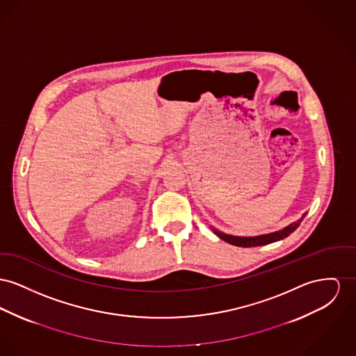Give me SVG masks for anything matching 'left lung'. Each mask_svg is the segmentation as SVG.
Wrapping results in <instances>:
<instances>
[{"label":"left lung","mask_w":356,"mask_h":356,"mask_svg":"<svg viewBox=\"0 0 356 356\" xmlns=\"http://www.w3.org/2000/svg\"><path fill=\"white\" fill-rule=\"evenodd\" d=\"M305 214H302V217L294 222H291L290 225L284 227V229H280L277 232H271V234H266V235H259V236H234V235H228V234H224L218 229H216L214 227L213 232L222 238L224 241L232 244V245H236V247H258V245H264V244H270V243H274V241H278V240H282L284 237L289 236L293 231L297 229V227L300 225V222L302 221V218L305 217Z\"/></svg>","instance_id":"obj_1"}]
</instances>
